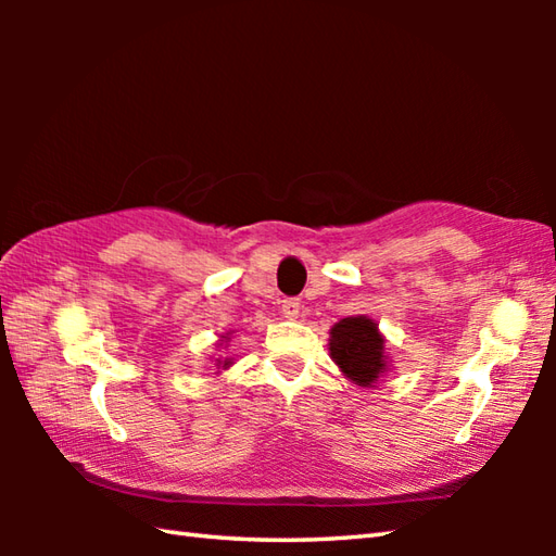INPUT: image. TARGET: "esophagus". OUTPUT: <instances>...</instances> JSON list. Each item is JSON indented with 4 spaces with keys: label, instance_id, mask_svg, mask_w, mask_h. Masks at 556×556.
Returning <instances> with one entry per match:
<instances>
[{
    "label": "esophagus",
    "instance_id": "esophagus-1",
    "mask_svg": "<svg viewBox=\"0 0 556 556\" xmlns=\"http://www.w3.org/2000/svg\"><path fill=\"white\" fill-rule=\"evenodd\" d=\"M299 314H301L299 299H287L285 304H281V316L289 318V321H294V318H299Z\"/></svg>",
    "mask_w": 556,
    "mask_h": 556
}]
</instances>
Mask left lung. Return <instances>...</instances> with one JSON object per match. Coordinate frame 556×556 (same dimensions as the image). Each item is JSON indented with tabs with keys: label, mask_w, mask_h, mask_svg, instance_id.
<instances>
[{
	"label": "left lung",
	"mask_w": 556,
	"mask_h": 556,
	"mask_svg": "<svg viewBox=\"0 0 556 556\" xmlns=\"http://www.w3.org/2000/svg\"><path fill=\"white\" fill-rule=\"evenodd\" d=\"M328 353L348 380L357 388H375L390 372L384 336L370 316H345L328 331Z\"/></svg>",
	"instance_id": "1"
}]
</instances>
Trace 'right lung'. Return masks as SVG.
Segmentation results:
<instances>
[{"label": "right lung", "instance_id": "obj_1", "mask_svg": "<svg viewBox=\"0 0 556 556\" xmlns=\"http://www.w3.org/2000/svg\"><path fill=\"white\" fill-rule=\"evenodd\" d=\"M230 336H232V331H228V333H223L220 338H218V348H223V345H228L230 343ZM232 357H215V365H218V372L220 370H228V368H232Z\"/></svg>", "mask_w": 556, "mask_h": 556}]
</instances>
